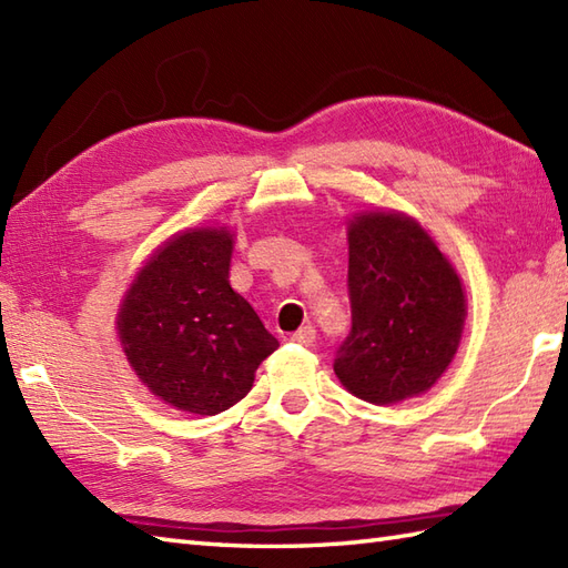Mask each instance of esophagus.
Here are the masks:
<instances>
[{"label": "esophagus", "mask_w": 568, "mask_h": 568, "mask_svg": "<svg viewBox=\"0 0 568 568\" xmlns=\"http://www.w3.org/2000/svg\"><path fill=\"white\" fill-rule=\"evenodd\" d=\"M291 342L300 344V346H312V344H315V329H312V327L297 329L295 334H291Z\"/></svg>", "instance_id": "1"}]
</instances>
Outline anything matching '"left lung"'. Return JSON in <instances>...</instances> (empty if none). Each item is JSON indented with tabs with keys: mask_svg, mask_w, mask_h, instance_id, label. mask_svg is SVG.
Returning a JSON list of instances; mask_svg holds the SVG:
<instances>
[{
	"mask_svg": "<svg viewBox=\"0 0 568 568\" xmlns=\"http://www.w3.org/2000/svg\"><path fill=\"white\" fill-rule=\"evenodd\" d=\"M352 334L334 373L371 405L425 395L462 344L466 287L415 216L358 210L346 222Z\"/></svg>",
	"mask_w": 568,
	"mask_h": 568,
	"instance_id": "left-lung-1",
	"label": "left lung"
}]
</instances>
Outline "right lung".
<instances>
[{"label":"right lung","mask_w":568,"mask_h":568,"mask_svg":"<svg viewBox=\"0 0 568 568\" xmlns=\"http://www.w3.org/2000/svg\"><path fill=\"white\" fill-rule=\"evenodd\" d=\"M234 229L190 226L136 271L116 312V336L139 381L180 413L220 415L244 400L277 346L229 283Z\"/></svg>","instance_id":"1"}]
</instances>
